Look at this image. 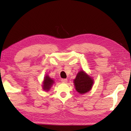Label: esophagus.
<instances>
[{
  "instance_id": "obj_1",
  "label": "esophagus",
  "mask_w": 131,
  "mask_h": 131,
  "mask_svg": "<svg viewBox=\"0 0 131 131\" xmlns=\"http://www.w3.org/2000/svg\"><path fill=\"white\" fill-rule=\"evenodd\" d=\"M61 81L62 82V83H66V82L68 81V80L66 79H62L61 80Z\"/></svg>"
}]
</instances>
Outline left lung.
I'll return each mask as SVG.
<instances>
[{
    "mask_svg": "<svg viewBox=\"0 0 131 131\" xmlns=\"http://www.w3.org/2000/svg\"><path fill=\"white\" fill-rule=\"evenodd\" d=\"M73 81L76 90L80 94L90 91L94 84L93 79L83 70L80 71L77 74Z\"/></svg>",
    "mask_w": 131,
    "mask_h": 131,
    "instance_id": "left-lung-1",
    "label": "left lung"
}]
</instances>
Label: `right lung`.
Masks as SVG:
<instances>
[{
    "label": "right lung",
    "instance_id": "add662e5",
    "mask_svg": "<svg viewBox=\"0 0 131 131\" xmlns=\"http://www.w3.org/2000/svg\"><path fill=\"white\" fill-rule=\"evenodd\" d=\"M54 83V80L51 79L48 75H46L44 78V81L43 83V89L46 91H48Z\"/></svg>",
    "mask_w": 131,
    "mask_h": 131
}]
</instances>
